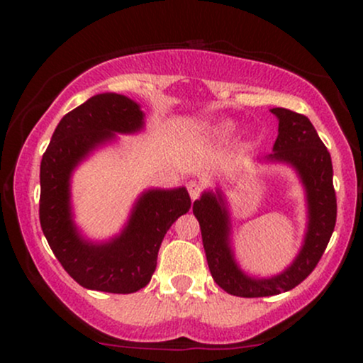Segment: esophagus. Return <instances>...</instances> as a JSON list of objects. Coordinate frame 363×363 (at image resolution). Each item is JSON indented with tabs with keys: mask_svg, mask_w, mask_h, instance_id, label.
Here are the masks:
<instances>
[{
	"mask_svg": "<svg viewBox=\"0 0 363 363\" xmlns=\"http://www.w3.org/2000/svg\"><path fill=\"white\" fill-rule=\"evenodd\" d=\"M187 193H189V196H191V199H194L198 198L199 196V193H201V184H199V181H189L187 182Z\"/></svg>",
	"mask_w": 363,
	"mask_h": 363,
	"instance_id": "esophagus-1",
	"label": "esophagus"
}]
</instances>
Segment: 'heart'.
Listing matches in <instances>:
<instances>
[{"label":"heart","mask_w":363,"mask_h":363,"mask_svg":"<svg viewBox=\"0 0 363 363\" xmlns=\"http://www.w3.org/2000/svg\"><path fill=\"white\" fill-rule=\"evenodd\" d=\"M216 131H218L222 136H230V135H234L235 124H232V123H223V124H220Z\"/></svg>","instance_id":"obj_1"}]
</instances>
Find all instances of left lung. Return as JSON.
Returning a JSON list of instances; mask_svg holds the SVG:
<instances>
[{
	"instance_id": "obj_1",
	"label": "left lung",
	"mask_w": 363,
	"mask_h": 363,
	"mask_svg": "<svg viewBox=\"0 0 363 363\" xmlns=\"http://www.w3.org/2000/svg\"><path fill=\"white\" fill-rule=\"evenodd\" d=\"M272 112L278 118V138L266 160L291 165L306 189L309 222L294 262L272 278L247 277L235 262L230 247V216L222 191L203 193L193 205L211 277L220 289L235 297H269L295 289L314 272L336 223V194L328 148L306 116L283 107H274Z\"/></svg>"
}]
</instances>
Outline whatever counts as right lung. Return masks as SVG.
<instances>
[{
  "instance_id": "1",
  "label": "right lung",
  "mask_w": 363,
  "mask_h": 363,
  "mask_svg": "<svg viewBox=\"0 0 363 363\" xmlns=\"http://www.w3.org/2000/svg\"><path fill=\"white\" fill-rule=\"evenodd\" d=\"M143 124V111L131 99L94 95L60 121L40 162V227L62 268L89 290L133 294L147 286L170 225L191 208L186 187L148 189L135 203L123 232L109 242H90L78 232L69 193L73 170L116 133H138Z\"/></svg>"
}]
</instances>
